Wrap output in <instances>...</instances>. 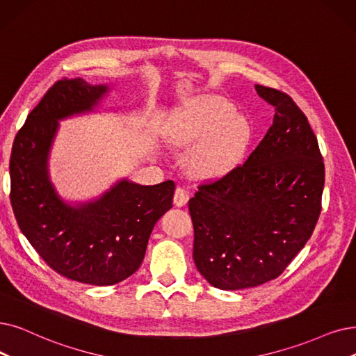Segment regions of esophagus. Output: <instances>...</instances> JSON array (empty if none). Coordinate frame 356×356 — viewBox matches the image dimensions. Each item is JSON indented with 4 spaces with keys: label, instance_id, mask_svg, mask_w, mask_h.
Wrapping results in <instances>:
<instances>
[{
    "label": "esophagus",
    "instance_id": "esophagus-1",
    "mask_svg": "<svg viewBox=\"0 0 356 356\" xmlns=\"http://www.w3.org/2000/svg\"><path fill=\"white\" fill-rule=\"evenodd\" d=\"M188 200H189V193L184 191L183 188H177L176 192H175V197H173L175 205L179 207V208L184 207L188 204Z\"/></svg>",
    "mask_w": 356,
    "mask_h": 356
}]
</instances>
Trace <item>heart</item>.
<instances>
[{
    "label": "heart",
    "instance_id": "obj_1",
    "mask_svg": "<svg viewBox=\"0 0 356 356\" xmlns=\"http://www.w3.org/2000/svg\"><path fill=\"white\" fill-rule=\"evenodd\" d=\"M253 138L250 119L234 112L221 97H204L179 113L170 129V140L191 148L189 168L197 179L212 180L228 173L245 154Z\"/></svg>",
    "mask_w": 356,
    "mask_h": 356
}]
</instances>
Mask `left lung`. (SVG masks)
Instances as JSON below:
<instances>
[{"label": "left lung", "mask_w": 356, "mask_h": 356, "mask_svg": "<svg viewBox=\"0 0 356 356\" xmlns=\"http://www.w3.org/2000/svg\"><path fill=\"white\" fill-rule=\"evenodd\" d=\"M275 109L272 127L243 164L189 200L193 260L215 288H253L280 276L312 237L324 164L317 138L292 99L254 86Z\"/></svg>", "instance_id": "obj_1"}]
</instances>
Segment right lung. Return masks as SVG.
Returning <instances> with one entry per match:
<instances>
[{"instance_id": "add662e5", "label": "right lung", "mask_w": 356, "mask_h": 356, "mask_svg": "<svg viewBox=\"0 0 356 356\" xmlns=\"http://www.w3.org/2000/svg\"><path fill=\"white\" fill-rule=\"evenodd\" d=\"M112 84L55 83L15 135L10 160L11 205L24 237L58 273L88 285H115L141 266L154 225L173 207L176 184L120 177L87 200H68L51 177L59 123L96 113Z\"/></svg>"}]
</instances>
